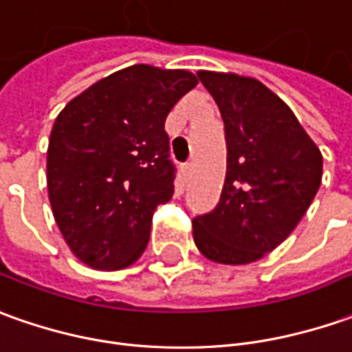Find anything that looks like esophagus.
<instances>
[{"label": "esophagus", "mask_w": 352, "mask_h": 352, "mask_svg": "<svg viewBox=\"0 0 352 352\" xmlns=\"http://www.w3.org/2000/svg\"><path fill=\"white\" fill-rule=\"evenodd\" d=\"M182 178H184V182H186V184H188V180L192 178V164H190V162L182 166Z\"/></svg>", "instance_id": "1"}]
</instances>
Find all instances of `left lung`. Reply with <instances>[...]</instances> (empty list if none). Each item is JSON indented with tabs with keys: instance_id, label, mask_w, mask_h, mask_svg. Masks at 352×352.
Wrapping results in <instances>:
<instances>
[{
	"instance_id": "1",
	"label": "left lung",
	"mask_w": 352,
	"mask_h": 352,
	"mask_svg": "<svg viewBox=\"0 0 352 352\" xmlns=\"http://www.w3.org/2000/svg\"><path fill=\"white\" fill-rule=\"evenodd\" d=\"M225 122L226 176L211 213L193 219L205 258L244 265L273 252L300 223L322 184L324 159L275 93L252 77L197 72Z\"/></svg>"
}]
</instances>
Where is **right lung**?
Returning <instances> with one entry per match:
<instances>
[{
	"instance_id": "obj_1",
	"label": "right lung",
	"mask_w": 352,
	"mask_h": 352,
	"mask_svg": "<svg viewBox=\"0 0 352 352\" xmlns=\"http://www.w3.org/2000/svg\"><path fill=\"white\" fill-rule=\"evenodd\" d=\"M195 85L190 72L138 63L91 85L56 118L50 205L67 246L89 267L124 270L145 252L153 213L174 193L164 122Z\"/></svg>"
}]
</instances>
